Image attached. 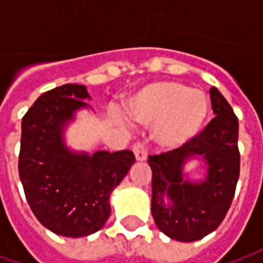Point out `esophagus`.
I'll use <instances>...</instances> for the list:
<instances>
[{"mask_svg":"<svg viewBox=\"0 0 263 263\" xmlns=\"http://www.w3.org/2000/svg\"><path fill=\"white\" fill-rule=\"evenodd\" d=\"M134 155H135V159L138 162H145L146 158H148V154H146V149H145V145L141 142H138L134 145Z\"/></svg>","mask_w":263,"mask_h":263,"instance_id":"obj_1","label":"esophagus"}]
</instances>
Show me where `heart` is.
Wrapping results in <instances>:
<instances>
[{"label":"heart","mask_w":263,"mask_h":263,"mask_svg":"<svg viewBox=\"0 0 263 263\" xmlns=\"http://www.w3.org/2000/svg\"><path fill=\"white\" fill-rule=\"evenodd\" d=\"M125 112L137 124L155 126L158 145L176 149L203 131L210 115V100L203 91L183 83L155 81L128 98Z\"/></svg>","instance_id":"heart-1"}]
</instances>
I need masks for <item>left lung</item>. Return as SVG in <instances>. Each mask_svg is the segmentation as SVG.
<instances>
[{
    "label": "left lung",
    "instance_id": "obj_1",
    "mask_svg": "<svg viewBox=\"0 0 263 263\" xmlns=\"http://www.w3.org/2000/svg\"><path fill=\"white\" fill-rule=\"evenodd\" d=\"M214 118L192 142L149 156L152 215L160 231L175 241H198L220 226L231 205L238 177V118L215 87L210 90ZM204 163L201 181H192L184 166Z\"/></svg>",
    "mask_w": 263,
    "mask_h": 263
}]
</instances>
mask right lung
Segmentation results:
<instances>
[{"label":"right lung","instance_id":"add662e5","mask_svg":"<svg viewBox=\"0 0 263 263\" xmlns=\"http://www.w3.org/2000/svg\"><path fill=\"white\" fill-rule=\"evenodd\" d=\"M86 86L65 84L43 92L22 118L20 179L31 210L58 235L87 237L111 214L109 196L135 162L131 151H73L66 128L80 109H92Z\"/></svg>","mask_w":263,"mask_h":263}]
</instances>
